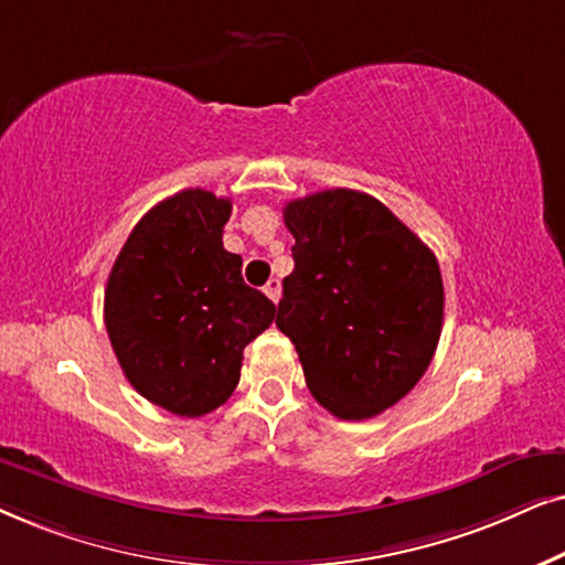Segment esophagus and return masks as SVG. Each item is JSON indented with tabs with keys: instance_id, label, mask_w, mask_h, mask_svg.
Wrapping results in <instances>:
<instances>
[{
	"instance_id": "34e87169",
	"label": "esophagus",
	"mask_w": 565,
	"mask_h": 565,
	"mask_svg": "<svg viewBox=\"0 0 565 565\" xmlns=\"http://www.w3.org/2000/svg\"><path fill=\"white\" fill-rule=\"evenodd\" d=\"M263 291H266L270 302H278V297H281V281H278V278H270L266 287H263Z\"/></svg>"
}]
</instances>
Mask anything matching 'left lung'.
I'll return each instance as SVG.
<instances>
[{
	"instance_id": "obj_1",
	"label": "left lung",
	"mask_w": 565,
	"mask_h": 565,
	"mask_svg": "<svg viewBox=\"0 0 565 565\" xmlns=\"http://www.w3.org/2000/svg\"><path fill=\"white\" fill-rule=\"evenodd\" d=\"M295 270L276 326L315 401L364 420L416 387L445 320L436 255L374 195L333 188L284 206Z\"/></svg>"
}]
</instances>
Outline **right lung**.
Instances as JSON below:
<instances>
[{
    "label": "right lung",
    "instance_id": "add662e5",
    "mask_svg": "<svg viewBox=\"0 0 565 565\" xmlns=\"http://www.w3.org/2000/svg\"><path fill=\"white\" fill-rule=\"evenodd\" d=\"M232 201L188 188L141 216L105 287V328L139 395L183 418L227 403L245 345L276 305L243 281V258L224 250Z\"/></svg>",
    "mask_w": 565,
    "mask_h": 565
}]
</instances>
